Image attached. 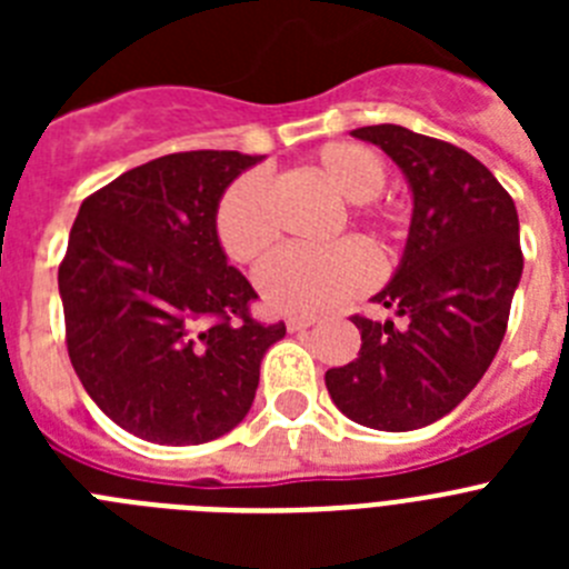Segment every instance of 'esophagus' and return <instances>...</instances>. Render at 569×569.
<instances>
[{
    "instance_id": "1",
    "label": "esophagus",
    "mask_w": 569,
    "mask_h": 569,
    "mask_svg": "<svg viewBox=\"0 0 569 569\" xmlns=\"http://www.w3.org/2000/svg\"><path fill=\"white\" fill-rule=\"evenodd\" d=\"M284 325H288L290 333H301V330L313 328L316 319H310V316H290V319L284 321Z\"/></svg>"
}]
</instances>
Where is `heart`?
Masks as SVG:
<instances>
[{"mask_svg": "<svg viewBox=\"0 0 569 569\" xmlns=\"http://www.w3.org/2000/svg\"><path fill=\"white\" fill-rule=\"evenodd\" d=\"M313 170L341 202L367 204L385 190L387 168L365 144L330 142L316 153ZM370 241H385L393 222L376 210H356ZM216 236L224 253L239 264L259 261L273 248L276 222L268 182L261 173L239 176L216 204ZM370 281V259L356 241L325 250H281L256 273L264 308L281 316H316L359 293Z\"/></svg>", "mask_w": 569, "mask_h": 569, "instance_id": "b5f03b06", "label": "heart"}]
</instances>
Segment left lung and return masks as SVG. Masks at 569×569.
<instances>
[{
	"label": "left lung",
	"mask_w": 569,
	"mask_h": 569,
	"mask_svg": "<svg viewBox=\"0 0 569 569\" xmlns=\"http://www.w3.org/2000/svg\"><path fill=\"white\" fill-rule=\"evenodd\" d=\"M353 136L399 164L413 216L399 268L373 296L399 321L353 316L359 359L328 370L325 385L356 425L407 433L456 410L499 353L525 270L519 213L499 179L456 144L401 124Z\"/></svg>",
	"instance_id": "obj_1"
}]
</instances>
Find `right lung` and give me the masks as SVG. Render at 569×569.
I'll return each instance as SVG.
<instances>
[{
  "label": "right lung",
  "mask_w": 569,
  "mask_h": 569,
  "mask_svg": "<svg viewBox=\"0 0 569 569\" xmlns=\"http://www.w3.org/2000/svg\"><path fill=\"white\" fill-rule=\"evenodd\" d=\"M264 156H159L84 199L59 268L70 365L110 421L153 445L230 433L284 325H259L216 204Z\"/></svg>",
  "instance_id": "1"
}]
</instances>
